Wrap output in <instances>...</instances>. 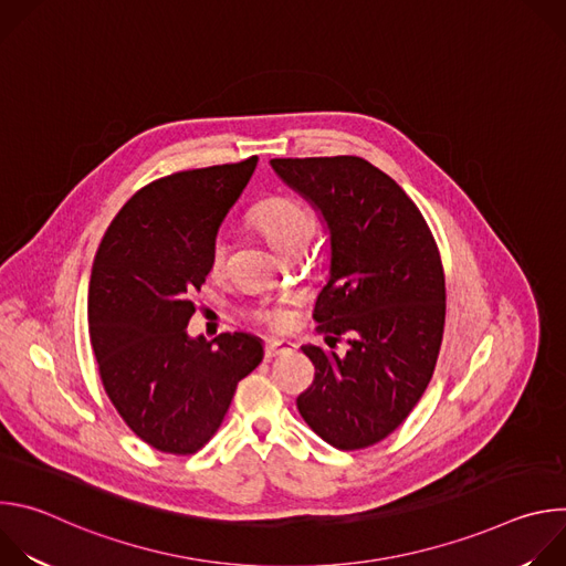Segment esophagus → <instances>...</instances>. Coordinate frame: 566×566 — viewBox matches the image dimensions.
I'll return each mask as SVG.
<instances>
[{
	"instance_id": "34e87169",
	"label": "esophagus",
	"mask_w": 566,
	"mask_h": 566,
	"mask_svg": "<svg viewBox=\"0 0 566 566\" xmlns=\"http://www.w3.org/2000/svg\"><path fill=\"white\" fill-rule=\"evenodd\" d=\"M293 349H295V345H293L291 340L269 338V340H266V347H264V354H266V358L271 360V358H275V356H282V354H289V352H293Z\"/></svg>"
}]
</instances>
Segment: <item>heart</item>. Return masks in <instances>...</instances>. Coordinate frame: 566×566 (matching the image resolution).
Masks as SVG:
<instances>
[{"label": "heart", "instance_id": "b5f03b06", "mask_svg": "<svg viewBox=\"0 0 566 566\" xmlns=\"http://www.w3.org/2000/svg\"><path fill=\"white\" fill-rule=\"evenodd\" d=\"M253 221L266 234L271 247L277 253H284L295 244H308L315 228V221L308 208L291 197H273L264 201L253 212ZM226 255H228V237L219 232L210 244V255H208L210 271L214 273L221 271L226 264ZM251 319L269 329H282L289 322V313L282 304H260L251 311Z\"/></svg>", "mask_w": 566, "mask_h": 566}]
</instances>
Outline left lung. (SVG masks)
Listing matches in <instances>:
<instances>
[{"instance_id":"obj_1","label":"left lung","mask_w":566,"mask_h":566,"mask_svg":"<svg viewBox=\"0 0 566 566\" xmlns=\"http://www.w3.org/2000/svg\"><path fill=\"white\" fill-rule=\"evenodd\" d=\"M332 234L329 280L313 319L329 347L304 345L313 385L297 396L308 428L338 450L391 434L423 396L443 338L446 277L437 241L415 201L360 156L273 158Z\"/></svg>"}]
</instances>
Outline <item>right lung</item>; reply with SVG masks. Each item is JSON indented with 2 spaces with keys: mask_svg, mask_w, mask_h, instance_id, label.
Listing matches in <instances>:
<instances>
[{
  "mask_svg": "<svg viewBox=\"0 0 566 566\" xmlns=\"http://www.w3.org/2000/svg\"><path fill=\"white\" fill-rule=\"evenodd\" d=\"M255 166L251 156L151 181L114 217L94 260L90 338L101 380L129 430L160 452L201 450L237 382L264 358L251 334L208 343L186 332L212 239Z\"/></svg>",
  "mask_w": 566,
  "mask_h": 566,
  "instance_id": "add662e5",
  "label": "right lung"
}]
</instances>
